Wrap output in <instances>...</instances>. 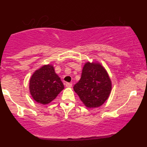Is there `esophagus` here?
Listing matches in <instances>:
<instances>
[{"instance_id": "obj_1", "label": "esophagus", "mask_w": 147, "mask_h": 147, "mask_svg": "<svg viewBox=\"0 0 147 147\" xmlns=\"http://www.w3.org/2000/svg\"><path fill=\"white\" fill-rule=\"evenodd\" d=\"M65 86L68 87V88H70V87H72V83H68V82H67V83H65Z\"/></svg>"}]
</instances>
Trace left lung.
I'll return each instance as SVG.
<instances>
[{
  "instance_id": "1",
  "label": "left lung",
  "mask_w": 147,
  "mask_h": 147,
  "mask_svg": "<svg viewBox=\"0 0 147 147\" xmlns=\"http://www.w3.org/2000/svg\"><path fill=\"white\" fill-rule=\"evenodd\" d=\"M73 89L88 108L99 107L109 98L111 79L100 64L88 62L84 65L80 80Z\"/></svg>"
}]
</instances>
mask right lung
I'll use <instances>...</instances> for the list:
<instances>
[{
    "label": "right lung",
    "mask_w": 147,
    "mask_h": 147,
    "mask_svg": "<svg viewBox=\"0 0 147 147\" xmlns=\"http://www.w3.org/2000/svg\"><path fill=\"white\" fill-rule=\"evenodd\" d=\"M64 88L51 65H43L35 71L30 80V91L36 102L47 104L57 97Z\"/></svg>",
    "instance_id": "1"
}]
</instances>
